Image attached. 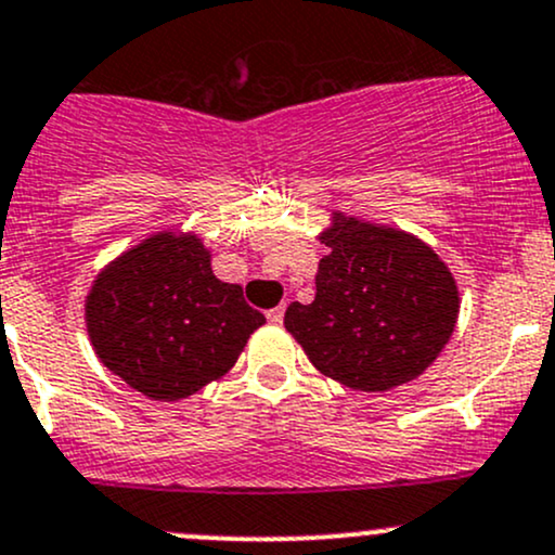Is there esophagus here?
<instances>
[{"label":"esophagus","instance_id":"obj_1","mask_svg":"<svg viewBox=\"0 0 555 555\" xmlns=\"http://www.w3.org/2000/svg\"><path fill=\"white\" fill-rule=\"evenodd\" d=\"M266 315H268V321H271V324H282V321H284V306L271 308Z\"/></svg>","mask_w":555,"mask_h":555}]
</instances>
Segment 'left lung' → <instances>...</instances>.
Segmentation results:
<instances>
[{
  "instance_id": "8db88e82",
  "label": "left lung",
  "mask_w": 555,
  "mask_h": 555,
  "mask_svg": "<svg viewBox=\"0 0 555 555\" xmlns=\"http://www.w3.org/2000/svg\"><path fill=\"white\" fill-rule=\"evenodd\" d=\"M315 300L292 302L284 326L328 379L387 392L422 376L459 321L453 271L416 234L332 210Z\"/></svg>"
}]
</instances>
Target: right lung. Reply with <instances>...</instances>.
Returning a JSON list of instances; mask_svg holds the SVG:
<instances>
[{
    "instance_id": "add662e5",
    "label": "right lung",
    "mask_w": 555,
    "mask_h": 555,
    "mask_svg": "<svg viewBox=\"0 0 555 555\" xmlns=\"http://www.w3.org/2000/svg\"><path fill=\"white\" fill-rule=\"evenodd\" d=\"M194 231L160 229L113 258L83 300L89 343L144 398L179 403L221 379L266 315L212 273Z\"/></svg>"
}]
</instances>
